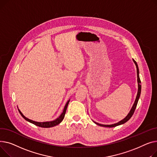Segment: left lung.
<instances>
[{
    "label": "left lung",
    "instance_id": "obj_1",
    "mask_svg": "<svg viewBox=\"0 0 157 157\" xmlns=\"http://www.w3.org/2000/svg\"><path fill=\"white\" fill-rule=\"evenodd\" d=\"M134 64H136V68H137V86H138V89H137V96H136V99H135V101L134 103L133 104V106L132 107V108L131 109L129 113H128V115L123 119L122 120V121H119L117 123H115V124H110V125H105V124H99V123H97L94 121H93L96 124L99 125V126H102V127H116V126H118V125H122V124H125V122H127L128 120H129L132 115L134 114V112L135 111L136 109V106H137V102H138V100H139L140 99V95H141V80H140V71H139V68H138V65L136 63V61L132 59Z\"/></svg>",
    "mask_w": 157,
    "mask_h": 157
}]
</instances>
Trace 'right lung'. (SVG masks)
<instances>
[{"label":"right lung","mask_w":157,"mask_h":157,"mask_svg":"<svg viewBox=\"0 0 157 157\" xmlns=\"http://www.w3.org/2000/svg\"><path fill=\"white\" fill-rule=\"evenodd\" d=\"M70 99H69V100L67 101V103H66L65 106H64V107L63 111L62 113L59 115V117H58L56 119L54 120V121H52L43 122H35V121H32V120H30V119H29V118H26L25 116H24V115H23V114L21 113V112L20 110V109H18V111H19V112H20V113L21 114V116L25 118V120H26V121L29 122H30V123H32V124H34V125H36V126L40 127H44V128H49V127H52L56 126V125H57L59 124L62 122V121H63V120L64 119V115H65V113H66V111H67V107H68V103H69V102H70ZM17 108H18V107H17Z\"/></svg>","instance_id":"obj_1"}]
</instances>
